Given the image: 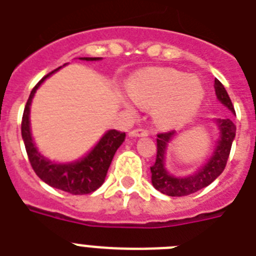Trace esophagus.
<instances>
[{
	"instance_id": "esophagus-1",
	"label": "esophagus",
	"mask_w": 256,
	"mask_h": 256,
	"mask_svg": "<svg viewBox=\"0 0 256 256\" xmlns=\"http://www.w3.org/2000/svg\"><path fill=\"white\" fill-rule=\"evenodd\" d=\"M130 137H145L148 136V130H142V128H136V130H133L130 132Z\"/></svg>"
}]
</instances>
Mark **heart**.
<instances>
[{"mask_svg": "<svg viewBox=\"0 0 256 256\" xmlns=\"http://www.w3.org/2000/svg\"><path fill=\"white\" fill-rule=\"evenodd\" d=\"M126 92L133 102L153 107L154 120L171 126L186 119L196 110L202 98V88L195 78L174 69H152L133 77Z\"/></svg>", "mask_w": 256, "mask_h": 256, "instance_id": "b5f03b06", "label": "heart"}]
</instances>
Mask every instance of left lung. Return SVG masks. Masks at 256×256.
<instances>
[{
  "instance_id": "8db88e82",
  "label": "left lung",
  "mask_w": 256,
  "mask_h": 256,
  "mask_svg": "<svg viewBox=\"0 0 256 256\" xmlns=\"http://www.w3.org/2000/svg\"><path fill=\"white\" fill-rule=\"evenodd\" d=\"M214 90L218 100L233 114H236L234 106L230 100V96L225 90L224 85L218 80H214ZM220 133L221 138L217 144L216 150L213 157L209 160L208 164L199 170L196 174L187 176V178H175L171 176L168 171L164 170V153L166 146L170 142L171 138L174 137V130H168L157 134V157L153 166H150L152 171V183L154 188L168 196H187L194 192L199 191L209 186L217 176L221 175L225 166H226L228 158H229L232 144L236 137V124L232 119H220L218 120Z\"/></svg>"
}]
</instances>
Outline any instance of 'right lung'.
<instances>
[{
	"mask_svg": "<svg viewBox=\"0 0 256 256\" xmlns=\"http://www.w3.org/2000/svg\"><path fill=\"white\" fill-rule=\"evenodd\" d=\"M99 58L100 57H81V60L86 61H94L99 60ZM54 72L48 73L46 77H43L38 82L27 99L22 116V126H20L23 142L26 146L30 164L32 166L35 174L42 180L46 182L48 186L54 187V188L61 190V191H65L72 195H88V194L94 192L95 190H98L103 184L114 156H115L118 148L123 144L124 138H126V132H120L116 130H108L85 158H82L81 161H77L74 164H57L48 161L47 158H44L36 150L32 137H31L28 118L30 104H31L34 94L40 86V84Z\"/></svg>",
	"mask_w": 256,
	"mask_h": 256,
	"instance_id": "1",
	"label": "right lung"
}]
</instances>
